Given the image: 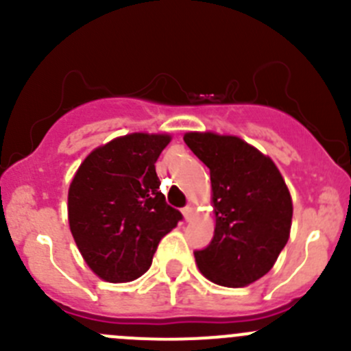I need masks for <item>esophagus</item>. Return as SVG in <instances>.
Here are the masks:
<instances>
[{
    "label": "esophagus",
    "mask_w": 351,
    "mask_h": 351,
    "mask_svg": "<svg viewBox=\"0 0 351 351\" xmlns=\"http://www.w3.org/2000/svg\"><path fill=\"white\" fill-rule=\"evenodd\" d=\"M183 217H185L186 222H190L193 219V207L192 205H189V207L183 208Z\"/></svg>",
    "instance_id": "obj_1"
}]
</instances>
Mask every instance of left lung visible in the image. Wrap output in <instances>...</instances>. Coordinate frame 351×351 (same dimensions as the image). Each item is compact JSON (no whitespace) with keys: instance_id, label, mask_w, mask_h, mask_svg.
Listing matches in <instances>:
<instances>
[{"instance_id":"8db88e82","label":"left lung","mask_w":351,"mask_h":351,"mask_svg":"<svg viewBox=\"0 0 351 351\" xmlns=\"http://www.w3.org/2000/svg\"><path fill=\"white\" fill-rule=\"evenodd\" d=\"M192 153L210 169L214 238L195 251L200 274L222 287H246L271 270L289 241L292 197L270 156L241 137L186 132Z\"/></svg>"}]
</instances>
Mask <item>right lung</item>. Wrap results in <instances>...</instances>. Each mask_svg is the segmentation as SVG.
<instances>
[{"label":"right lung","mask_w":351,"mask_h":351,"mask_svg":"<svg viewBox=\"0 0 351 351\" xmlns=\"http://www.w3.org/2000/svg\"><path fill=\"white\" fill-rule=\"evenodd\" d=\"M169 141V134L115 137L74 173L67 192L71 234L101 280L120 284L146 274L161 238L182 219L158 190L154 165Z\"/></svg>","instance_id":"add662e5"}]
</instances>
